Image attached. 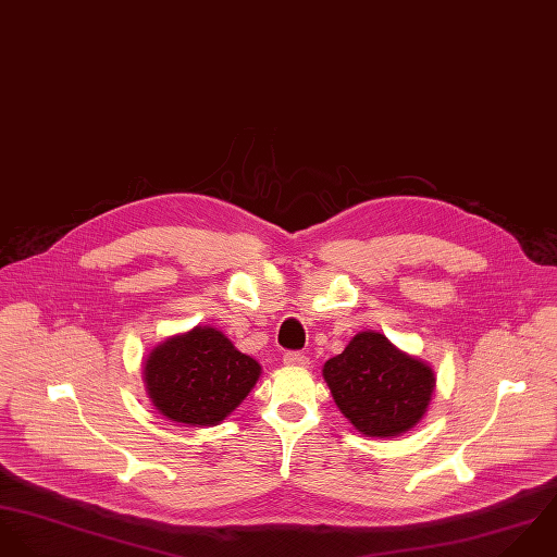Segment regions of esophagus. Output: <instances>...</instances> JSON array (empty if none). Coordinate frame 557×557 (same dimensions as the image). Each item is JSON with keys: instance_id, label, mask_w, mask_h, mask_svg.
<instances>
[{"instance_id": "1", "label": "esophagus", "mask_w": 557, "mask_h": 557, "mask_svg": "<svg viewBox=\"0 0 557 557\" xmlns=\"http://www.w3.org/2000/svg\"><path fill=\"white\" fill-rule=\"evenodd\" d=\"M284 363L286 366H308L310 357L299 350H288V352H284Z\"/></svg>"}]
</instances>
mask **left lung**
<instances>
[{
	"instance_id": "8db88e82",
	"label": "left lung",
	"mask_w": 557,
	"mask_h": 557,
	"mask_svg": "<svg viewBox=\"0 0 557 557\" xmlns=\"http://www.w3.org/2000/svg\"><path fill=\"white\" fill-rule=\"evenodd\" d=\"M335 405L366 437H396L429 409L431 366L400 352L385 335L361 332L323 368Z\"/></svg>"
}]
</instances>
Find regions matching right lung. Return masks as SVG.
I'll return each mask as SVG.
<instances>
[{
    "label": "right lung",
    "mask_w": 557,
    "mask_h": 557,
    "mask_svg": "<svg viewBox=\"0 0 557 557\" xmlns=\"http://www.w3.org/2000/svg\"><path fill=\"white\" fill-rule=\"evenodd\" d=\"M146 389L168 420L213 426L230 416L260 376V366L211 327L159 344L144 368Z\"/></svg>",
    "instance_id": "right-lung-1"
}]
</instances>
